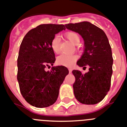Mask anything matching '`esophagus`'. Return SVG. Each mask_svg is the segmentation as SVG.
I'll return each mask as SVG.
<instances>
[{
    "mask_svg": "<svg viewBox=\"0 0 127 127\" xmlns=\"http://www.w3.org/2000/svg\"><path fill=\"white\" fill-rule=\"evenodd\" d=\"M68 70H69V72L70 73H71V71H72V69H71V68H69V69H68Z\"/></svg>",
    "mask_w": 127,
    "mask_h": 127,
    "instance_id": "esophagus-1",
    "label": "esophagus"
}]
</instances>
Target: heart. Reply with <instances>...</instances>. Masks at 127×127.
Returning a JSON list of instances; mask_svg holds the SVG:
<instances>
[{
	"instance_id": "b5f03b06",
	"label": "heart",
	"mask_w": 127,
	"mask_h": 127,
	"mask_svg": "<svg viewBox=\"0 0 127 127\" xmlns=\"http://www.w3.org/2000/svg\"><path fill=\"white\" fill-rule=\"evenodd\" d=\"M65 37H66L70 42L74 45H78L80 43V38L79 34L73 31H68L64 34ZM52 50L55 54H59L61 51V41L59 37L55 36L52 38L50 43ZM77 60V57L74 55L61 54L57 58V63L59 65L64 66H71Z\"/></svg>"
}]
</instances>
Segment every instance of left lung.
Returning <instances> with one entry per match:
<instances>
[{
    "instance_id": "8db88e82",
    "label": "left lung",
    "mask_w": 127,
    "mask_h": 127,
    "mask_svg": "<svg viewBox=\"0 0 127 127\" xmlns=\"http://www.w3.org/2000/svg\"><path fill=\"white\" fill-rule=\"evenodd\" d=\"M65 26L83 37L84 52L77 64L90 67L85 74L79 70L72 71L75 77L73 85L75 96L84 104H96L104 98L111 87L113 58L108 38L103 30L88 22Z\"/></svg>"
}]
</instances>
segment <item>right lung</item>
<instances>
[{
	"label": "right lung",
	"instance_id": "right-lung-1",
	"mask_svg": "<svg viewBox=\"0 0 127 127\" xmlns=\"http://www.w3.org/2000/svg\"><path fill=\"white\" fill-rule=\"evenodd\" d=\"M65 29L62 24H41L29 31L22 41L17 59V79L21 94L32 106L43 108L54 104L69 73L63 66L52 67L50 71L45 70L56 61L50 47L52 39Z\"/></svg>",
	"mask_w": 127,
	"mask_h": 127
}]
</instances>
